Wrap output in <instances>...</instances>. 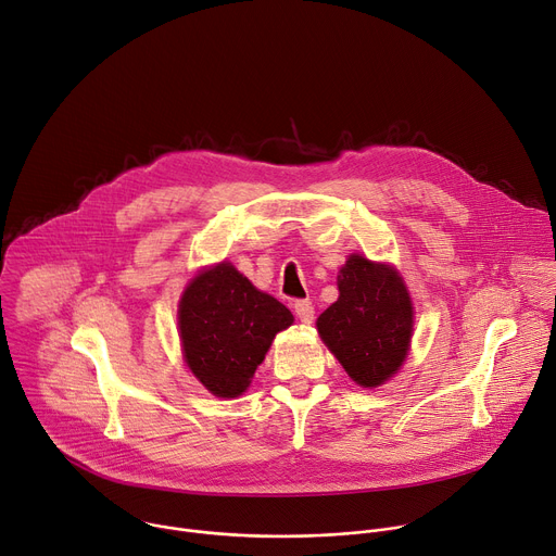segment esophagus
I'll list each match as a JSON object with an SVG mask.
<instances>
[{
    "instance_id": "esophagus-1",
    "label": "esophagus",
    "mask_w": 556,
    "mask_h": 556,
    "mask_svg": "<svg viewBox=\"0 0 556 556\" xmlns=\"http://www.w3.org/2000/svg\"><path fill=\"white\" fill-rule=\"evenodd\" d=\"M294 314H296V319L301 324H312L314 321V305H312V301L309 299L296 301L294 303Z\"/></svg>"
}]
</instances>
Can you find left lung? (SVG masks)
Wrapping results in <instances>:
<instances>
[{
  "label": "left lung",
  "instance_id": "8db88e82",
  "mask_svg": "<svg viewBox=\"0 0 556 556\" xmlns=\"http://www.w3.org/2000/svg\"><path fill=\"white\" fill-rule=\"evenodd\" d=\"M339 301L319 319L316 330L361 387L391 378L407 356L414 307L393 268L352 255L341 268Z\"/></svg>",
  "mask_w": 556,
  "mask_h": 556
}]
</instances>
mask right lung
Segmentation results:
<instances>
[{
  "mask_svg": "<svg viewBox=\"0 0 556 556\" xmlns=\"http://www.w3.org/2000/svg\"><path fill=\"white\" fill-rule=\"evenodd\" d=\"M180 339L189 369L219 399L249 384L277 332L294 319L275 296L260 292L230 264L200 273L182 294Z\"/></svg>",
  "mask_w": 556,
  "mask_h": 556,
  "instance_id": "right-lung-1",
  "label": "right lung"
}]
</instances>
